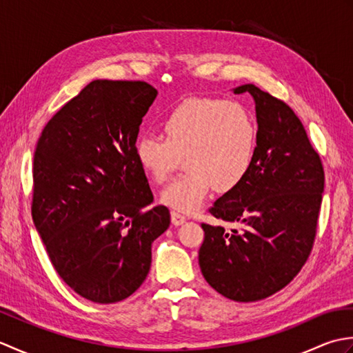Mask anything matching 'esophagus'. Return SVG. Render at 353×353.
<instances>
[{
  "instance_id": "esophagus-1",
  "label": "esophagus",
  "mask_w": 353,
  "mask_h": 353,
  "mask_svg": "<svg viewBox=\"0 0 353 353\" xmlns=\"http://www.w3.org/2000/svg\"><path fill=\"white\" fill-rule=\"evenodd\" d=\"M185 221H186V216L185 215L179 214L176 211L171 212V223L174 224V226H181V224H183Z\"/></svg>"
}]
</instances>
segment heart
Segmentation results:
<instances>
[{
    "mask_svg": "<svg viewBox=\"0 0 353 353\" xmlns=\"http://www.w3.org/2000/svg\"><path fill=\"white\" fill-rule=\"evenodd\" d=\"M165 139L142 133L134 144L141 170L162 183L185 157V172L165 186L162 201L181 212H194L216 186L235 190L249 174L258 145V127L245 106L235 101L194 97L163 115Z\"/></svg>",
    "mask_w": 353,
    "mask_h": 353,
    "instance_id": "1",
    "label": "heart"
}]
</instances>
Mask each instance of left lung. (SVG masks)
<instances>
[{"mask_svg": "<svg viewBox=\"0 0 353 353\" xmlns=\"http://www.w3.org/2000/svg\"><path fill=\"white\" fill-rule=\"evenodd\" d=\"M249 92L258 123L256 157L244 182L215 201V219L238 224L230 232L201 224V274L221 296L254 302L288 285L308 259L325 188L320 156L301 119L283 101L254 85Z\"/></svg>", "mask_w": 353, "mask_h": 353, "instance_id": "8db88e82", "label": "left lung"}]
</instances>
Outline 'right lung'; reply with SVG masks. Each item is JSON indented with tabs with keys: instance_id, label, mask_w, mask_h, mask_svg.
<instances>
[{
	"instance_id": "1",
	"label": "right lung",
	"mask_w": 353,
	"mask_h": 353,
	"mask_svg": "<svg viewBox=\"0 0 353 353\" xmlns=\"http://www.w3.org/2000/svg\"><path fill=\"white\" fill-rule=\"evenodd\" d=\"M157 91L94 80L45 125L33 159L34 228L65 283L95 303L124 301L145 281L152 243L170 226L134 157Z\"/></svg>"
}]
</instances>
